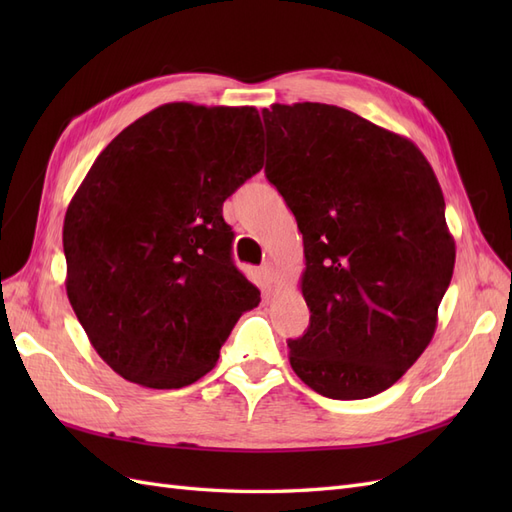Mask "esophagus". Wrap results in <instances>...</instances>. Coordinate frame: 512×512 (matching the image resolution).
<instances>
[{
    "label": "esophagus",
    "mask_w": 512,
    "mask_h": 512,
    "mask_svg": "<svg viewBox=\"0 0 512 512\" xmlns=\"http://www.w3.org/2000/svg\"><path fill=\"white\" fill-rule=\"evenodd\" d=\"M260 275H262V280H265L267 284H275L277 269L273 267V262H265V265L260 267Z\"/></svg>",
    "instance_id": "obj_1"
}]
</instances>
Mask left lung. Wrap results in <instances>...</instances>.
Masks as SVG:
<instances>
[{"instance_id":"left-lung-1","label":"left lung","mask_w":512,"mask_h":512,"mask_svg":"<svg viewBox=\"0 0 512 512\" xmlns=\"http://www.w3.org/2000/svg\"><path fill=\"white\" fill-rule=\"evenodd\" d=\"M262 119L267 179L303 235L312 314L288 339L290 365L324 397H374L429 346L453 277L436 173L408 138L346 108L273 104Z\"/></svg>"}]
</instances>
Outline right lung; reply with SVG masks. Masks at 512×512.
<instances>
[{"mask_svg":"<svg viewBox=\"0 0 512 512\" xmlns=\"http://www.w3.org/2000/svg\"><path fill=\"white\" fill-rule=\"evenodd\" d=\"M265 164L254 106L170 102L117 134L64 220L66 290L121 378H203L260 290L232 262L224 200Z\"/></svg>","mask_w":512,"mask_h":512,"instance_id":"1","label":"right lung"}]
</instances>
